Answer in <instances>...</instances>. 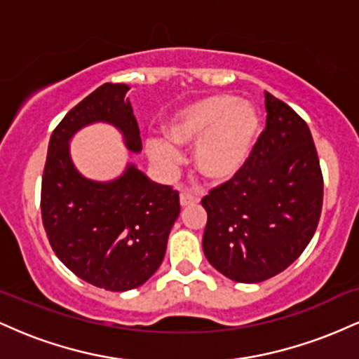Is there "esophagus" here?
<instances>
[{
	"instance_id": "obj_1",
	"label": "esophagus",
	"mask_w": 359,
	"mask_h": 359,
	"mask_svg": "<svg viewBox=\"0 0 359 359\" xmlns=\"http://www.w3.org/2000/svg\"><path fill=\"white\" fill-rule=\"evenodd\" d=\"M197 203H199V199H197L196 196H192V194L189 192H180V205L182 208H187V205H196Z\"/></svg>"
}]
</instances>
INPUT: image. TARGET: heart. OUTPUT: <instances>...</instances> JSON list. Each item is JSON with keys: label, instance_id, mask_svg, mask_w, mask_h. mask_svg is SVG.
Segmentation results:
<instances>
[{"label": "heart", "instance_id": "obj_1", "mask_svg": "<svg viewBox=\"0 0 359 359\" xmlns=\"http://www.w3.org/2000/svg\"><path fill=\"white\" fill-rule=\"evenodd\" d=\"M165 139L150 140L148 155L172 170L180 162L175 148H192V167L209 185H224L245 170L262 137V118L250 102L221 93L180 108L163 128Z\"/></svg>", "mask_w": 359, "mask_h": 359}]
</instances>
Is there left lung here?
<instances>
[{"mask_svg":"<svg viewBox=\"0 0 359 359\" xmlns=\"http://www.w3.org/2000/svg\"><path fill=\"white\" fill-rule=\"evenodd\" d=\"M266 126L236 179L203 199L205 258L240 283L275 277L314 236L323 174L311 130L285 102L265 93Z\"/></svg>","mask_w":359,"mask_h":359,"instance_id":"left-lung-1","label":"left lung"}]
</instances>
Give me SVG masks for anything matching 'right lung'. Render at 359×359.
Returning <instances> with one entry per match:
<instances>
[{"instance_id":"1","label":"right lung","mask_w":359,"mask_h":359,"mask_svg":"<svg viewBox=\"0 0 359 359\" xmlns=\"http://www.w3.org/2000/svg\"><path fill=\"white\" fill-rule=\"evenodd\" d=\"M128 89L102 84L65 114L50 137L42 179V219L55 255L77 277L111 292L143 285L158 270L180 214L179 192L135 163L106 182L74 165L69 143L94 123L114 126L126 150L142 151Z\"/></svg>"}]
</instances>
